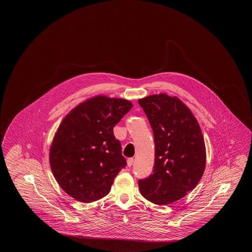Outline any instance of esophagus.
Segmentation results:
<instances>
[{
	"label": "esophagus",
	"instance_id": "34e87169",
	"mask_svg": "<svg viewBox=\"0 0 252 252\" xmlns=\"http://www.w3.org/2000/svg\"><path fill=\"white\" fill-rule=\"evenodd\" d=\"M133 162H134V159H133L132 158H128V159H127V166H128V167H130V166H132Z\"/></svg>",
	"mask_w": 252,
	"mask_h": 252
}]
</instances>
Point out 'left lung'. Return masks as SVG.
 Instances as JSON below:
<instances>
[{
  "instance_id": "8db88e82",
  "label": "left lung",
  "mask_w": 252,
  "mask_h": 252,
  "mask_svg": "<svg viewBox=\"0 0 252 252\" xmlns=\"http://www.w3.org/2000/svg\"><path fill=\"white\" fill-rule=\"evenodd\" d=\"M154 133L153 174L140 180L144 198L157 205L174 203L195 188L206 166V147L199 124L177 96L166 94L138 100Z\"/></svg>"
}]
</instances>
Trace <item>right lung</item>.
<instances>
[{"mask_svg":"<svg viewBox=\"0 0 252 252\" xmlns=\"http://www.w3.org/2000/svg\"><path fill=\"white\" fill-rule=\"evenodd\" d=\"M126 99L97 95L64 117L50 146V166L61 189L83 203L108 194L126 161L113 127L132 108Z\"/></svg>","mask_w":252,"mask_h":252,"instance_id":"add662e5","label":"right lung"}]
</instances>
